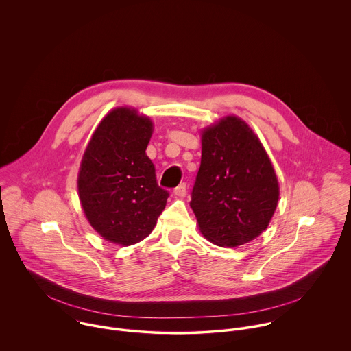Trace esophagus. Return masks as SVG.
<instances>
[{
	"label": "esophagus",
	"mask_w": 351,
	"mask_h": 351,
	"mask_svg": "<svg viewBox=\"0 0 351 351\" xmlns=\"http://www.w3.org/2000/svg\"><path fill=\"white\" fill-rule=\"evenodd\" d=\"M174 196L177 197H185L186 196V184H180L176 189H174Z\"/></svg>",
	"instance_id": "1"
}]
</instances>
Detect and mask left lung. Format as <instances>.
<instances>
[{"instance_id":"obj_1","label":"left lung","mask_w":351,"mask_h":351,"mask_svg":"<svg viewBox=\"0 0 351 351\" xmlns=\"http://www.w3.org/2000/svg\"><path fill=\"white\" fill-rule=\"evenodd\" d=\"M201 165L191 206L201 234L221 247L259 237L277 208L273 165L250 127L227 116L201 134Z\"/></svg>"}]
</instances>
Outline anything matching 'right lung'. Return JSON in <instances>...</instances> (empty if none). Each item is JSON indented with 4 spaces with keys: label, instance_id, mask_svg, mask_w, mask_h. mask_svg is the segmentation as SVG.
Here are the masks:
<instances>
[{
    "label": "right lung",
    "instance_id": "right-lung-1",
    "mask_svg": "<svg viewBox=\"0 0 351 351\" xmlns=\"http://www.w3.org/2000/svg\"><path fill=\"white\" fill-rule=\"evenodd\" d=\"M152 121L136 109L110 110L95 131L81 162L78 195L85 216L101 237L130 246L149 237L169 192L146 154Z\"/></svg>",
    "mask_w": 351,
    "mask_h": 351
}]
</instances>
